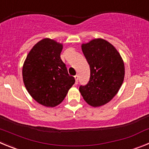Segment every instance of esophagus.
Segmentation results:
<instances>
[{
	"label": "esophagus",
	"mask_w": 149,
	"mask_h": 149,
	"mask_svg": "<svg viewBox=\"0 0 149 149\" xmlns=\"http://www.w3.org/2000/svg\"><path fill=\"white\" fill-rule=\"evenodd\" d=\"M74 79H75V84H77V82H78V79H79V76L75 75L74 76Z\"/></svg>",
	"instance_id": "1"
}]
</instances>
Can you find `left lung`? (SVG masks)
<instances>
[{
  "mask_svg": "<svg viewBox=\"0 0 149 149\" xmlns=\"http://www.w3.org/2000/svg\"><path fill=\"white\" fill-rule=\"evenodd\" d=\"M90 68V78L79 91L84 101L94 107L108 103L118 93L125 77V64L116 48L101 38L81 45Z\"/></svg>",
  "mask_w": 149,
  "mask_h": 149,
  "instance_id": "1",
  "label": "left lung"
}]
</instances>
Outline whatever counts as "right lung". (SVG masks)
Segmentation results:
<instances>
[{"instance_id":"right-lung-1","label":"right lung","mask_w":149,"mask_h":149,"mask_svg":"<svg viewBox=\"0 0 149 149\" xmlns=\"http://www.w3.org/2000/svg\"><path fill=\"white\" fill-rule=\"evenodd\" d=\"M63 44L45 38L30 50L22 68V77L30 96L40 104H60L75 82L60 58Z\"/></svg>"}]
</instances>
